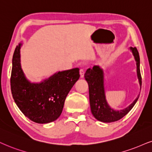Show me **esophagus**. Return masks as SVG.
I'll return each mask as SVG.
<instances>
[{
    "label": "esophagus",
    "instance_id": "esophagus-1",
    "mask_svg": "<svg viewBox=\"0 0 152 152\" xmlns=\"http://www.w3.org/2000/svg\"><path fill=\"white\" fill-rule=\"evenodd\" d=\"M80 76H81V77H84V75H85V70H84L82 68H81L80 70Z\"/></svg>",
    "mask_w": 152,
    "mask_h": 152
}]
</instances>
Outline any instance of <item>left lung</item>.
Masks as SVG:
<instances>
[{"instance_id": "8db88e82", "label": "left lung", "mask_w": 152, "mask_h": 152, "mask_svg": "<svg viewBox=\"0 0 152 152\" xmlns=\"http://www.w3.org/2000/svg\"><path fill=\"white\" fill-rule=\"evenodd\" d=\"M130 50L133 54L137 65V75L140 87L142 85V77L140 69V56L136 47H130ZM85 80L89 85V102H90L91 111L96 119L104 123H110L119 121L125 115H127L130 110L133 108L137 101L138 100L140 95L137 97L132 104L128 107L121 110H115L111 108L106 102L105 96L104 85V72L99 66L89 68L85 74Z\"/></svg>"}]
</instances>
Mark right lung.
<instances>
[{
	"mask_svg": "<svg viewBox=\"0 0 152 152\" xmlns=\"http://www.w3.org/2000/svg\"><path fill=\"white\" fill-rule=\"evenodd\" d=\"M21 46H16L12 57L10 86L15 102L33 122H53L61 115L67 95L80 78V69L58 72L40 83H31L21 68Z\"/></svg>",
	"mask_w": 152,
	"mask_h": 152,
	"instance_id": "right-lung-1",
	"label": "right lung"
}]
</instances>
